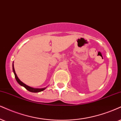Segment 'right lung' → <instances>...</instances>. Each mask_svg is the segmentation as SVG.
<instances>
[{
    "mask_svg": "<svg viewBox=\"0 0 121 121\" xmlns=\"http://www.w3.org/2000/svg\"><path fill=\"white\" fill-rule=\"evenodd\" d=\"M13 72H14V76H15V78H16V81H17V82L20 85L23 86V87L26 88L27 90L28 91H29L32 92H39L42 91H43L44 90H45V88H43V89H34V88L31 87L29 86L26 85L24 83H23L22 81H21L20 80H19V79L18 78L17 74H16V72H15L13 63Z\"/></svg>",
    "mask_w": 121,
    "mask_h": 121,
    "instance_id": "right-lung-1",
    "label": "right lung"
}]
</instances>
